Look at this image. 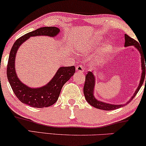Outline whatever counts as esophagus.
I'll return each instance as SVG.
<instances>
[{
  "label": "esophagus",
  "instance_id": "34e87169",
  "mask_svg": "<svg viewBox=\"0 0 146 146\" xmlns=\"http://www.w3.org/2000/svg\"><path fill=\"white\" fill-rule=\"evenodd\" d=\"M76 70L77 72H79V73H82L84 70V68L82 66H78L76 68Z\"/></svg>",
  "mask_w": 146,
  "mask_h": 146
}]
</instances>
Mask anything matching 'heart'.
I'll use <instances>...</instances> for the list:
<instances>
[{"instance_id": "obj_1", "label": "heart", "mask_w": 146, "mask_h": 146, "mask_svg": "<svg viewBox=\"0 0 146 146\" xmlns=\"http://www.w3.org/2000/svg\"><path fill=\"white\" fill-rule=\"evenodd\" d=\"M102 42V39L98 38H94L92 40L90 41V45L94 48H96L99 46L101 44ZM109 48H110L109 46Z\"/></svg>"}]
</instances>
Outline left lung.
Listing matches in <instances>:
<instances>
[{"label":"left lung","instance_id":"1","mask_svg":"<svg viewBox=\"0 0 146 146\" xmlns=\"http://www.w3.org/2000/svg\"><path fill=\"white\" fill-rule=\"evenodd\" d=\"M133 46L136 48L139 52L140 53L141 55V75L140 81H139V84L137 86V89L135 90L134 94H133L131 98L129 99V101H127L125 104H112L106 103L104 102L100 101L97 100L94 96V88H95V84H96V78L93 72H88L86 75V80L84 83V94L85 98L86 101L88 102L89 104L92 106L93 107L96 108L103 110H113L119 108L123 107V106L126 105L127 104L130 102V101L132 100L133 98L135 96L137 93L140 89V88L142 86L143 82L145 80V68H146V56H143V54L141 51V48L139 46V43L137 42L136 40L134 39L131 38L129 37L128 35H125V44L124 46ZM146 63V65H145V63ZM145 82H146V78H145Z\"/></svg>","mask_w":146,"mask_h":146}]
</instances>
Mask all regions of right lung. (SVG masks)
<instances>
[{
    "mask_svg": "<svg viewBox=\"0 0 146 146\" xmlns=\"http://www.w3.org/2000/svg\"><path fill=\"white\" fill-rule=\"evenodd\" d=\"M57 27H41L26 34L15 41L10 52L7 64V78L10 85L20 101L34 108L48 107L53 105L58 99L62 88L75 73L74 66L60 67L51 80L40 88H31L22 82L15 70V59L18 50L22 44L30 37L47 36L54 37L60 33Z\"/></svg>",
    "mask_w": 146,
    "mask_h": 146,
    "instance_id": "add662e5",
    "label": "right lung"
}]
</instances>
